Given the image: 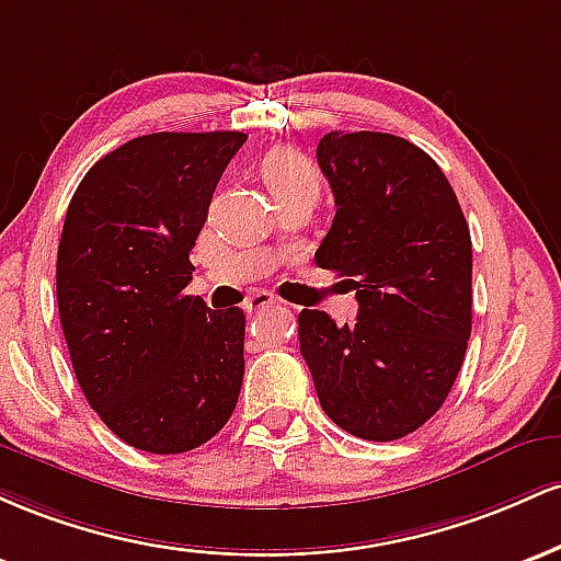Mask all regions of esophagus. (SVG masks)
Here are the masks:
<instances>
[{"label":"esophagus","mask_w":561,"mask_h":561,"mask_svg":"<svg viewBox=\"0 0 561 561\" xmlns=\"http://www.w3.org/2000/svg\"><path fill=\"white\" fill-rule=\"evenodd\" d=\"M275 305V297L270 291H256L254 297L247 299V312H260Z\"/></svg>","instance_id":"esophagus-1"}]
</instances>
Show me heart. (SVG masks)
<instances>
[{"label":"heart","instance_id":"b5f03b06","mask_svg":"<svg viewBox=\"0 0 561 561\" xmlns=\"http://www.w3.org/2000/svg\"><path fill=\"white\" fill-rule=\"evenodd\" d=\"M260 178L273 193V198L288 196V193H318L320 187V174L314 163L288 145L273 148L264 156L260 161Z\"/></svg>","mask_w":561,"mask_h":561}]
</instances>
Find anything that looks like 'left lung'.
I'll return each instance as SVG.
<instances>
[{"label":"left lung","mask_w":561,"mask_h":561,"mask_svg":"<svg viewBox=\"0 0 561 561\" xmlns=\"http://www.w3.org/2000/svg\"><path fill=\"white\" fill-rule=\"evenodd\" d=\"M336 214L314 264L347 275L357 320L299 312V347L329 419L392 443L443 408L471 333V236L443 169L387 131H329Z\"/></svg>","instance_id":"left-lung-1"}]
</instances>
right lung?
<instances>
[{"instance_id": "1", "label": "right lung", "mask_w": 561, "mask_h": 561, "mask_svg": "<svg viewBox=\"0 0 561 561\" xmlns=\"http://www.w3.org/2000/svg\"><path fill=\"white\" fill-rule=\"evenodd\" d=\"M243 131H153L79 182L58 247V310L81 392L137 450L185 453L228 424L243 310L185 294L191 251Z\"/></svg>"}]
</instances>
